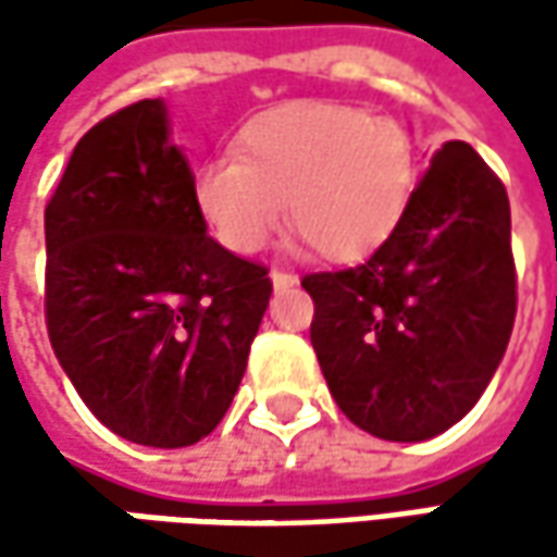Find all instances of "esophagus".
Wrapping results in <instances>:
<instances>
[{"label":"esophagus","mask_w":557,"mask_h":557,"mask_svg":"<svg viewBox=\"0 0 557 557\" xmlns=\"http://www.w3.org/2000/svg\"><path fill=\"white\" fill-rule=\"evenodd\" d=\"M269 282H272V288L275 290H288L297 285V275H290V272H282V269H272L269 272Z\"/></svg>","instance_id":"obj_1"}]
</instances>
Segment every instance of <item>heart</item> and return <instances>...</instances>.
I'll list each match as a JSON object with an SVG mask.
<instances>
[{"label":"heart","mask_w":557,"mask_h":557,"mask_svg":"<svg viewBox=\"0 0 557 557\" xmlns=\"http://www.w3.org/2000/svg\"><path fill=\"white\" fill-rule=\"evenodd\" d=\"M416 185L409 133L332 101L260 111L235 136V158L195 173V203L232 253L263 250L285 216L329 260H362L403 220Z\"/></svg>","instance_id":"obj_1"}]
</instances>
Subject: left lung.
Returning <instances> with one entry per match:
<instances>
[{
	"label": "left lung",
	"instance_id": "left-lung-1",
	"mask_svg": "<svg viewBox=\"0 0 557 557\" xmlns=\"http://www.w3.org/2000/svg\"><path fill=\"white\" fill-rule=\"evenodd\" d=\"M304 288L341 412L372 437H437L474 409L515 325L505 185L468 141H446L394 235L362 267L315 272Z\"/></svg>",
	"mask_w": 557,
	"mask_h": 557
}]
</instances>
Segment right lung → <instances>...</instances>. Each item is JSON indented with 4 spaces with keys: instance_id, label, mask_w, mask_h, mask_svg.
Returning <instances> with one entry per match:
<instances>
[{
    "instance_id": "obj_1",
    "label": "right lung",
    "mask_w": 557,
    "mask_h": 557,
    "mask_svg": "<svg viewBox=\"0 0 557 557\" xmlns=\"http://www.w3.org/2000/svg\"><path fill=\"white\" fill-rule=\"evenodd\" d=\"M269 294L267 269L207 235L163 98L76 141L46 207V322L104 428L154 449L207 437L238 394Z\"/></svg>"
}]
</instances>
